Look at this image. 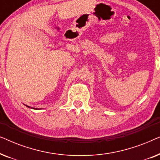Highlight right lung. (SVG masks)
I'll use <instances>...</instances> for the list:
<instances>
[{
  "mask_svg": "<svg viewBox=\"0 0 160 160\" xmlns=\"http://www.w3.org/2000/svg\"><path fill=\"white\" fill-rule=\"evenodd\" d=\"M26 106V105H25ZM27 107H28V108H32V109H37V108H32V107H30V106H26Z\"/></svg>",
  "mask_w": 160,
  "mask_h": 160,
  "instance_id": "obj_1",
  "label": "right lung"
}]
</instances>
